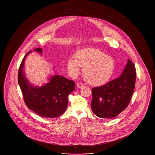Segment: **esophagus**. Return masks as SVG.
<instances>
[{
	"label": "esophagus",
	"instance_id": "obj_1",
	"mask_svg": "<svg viewBox=\"0 0 155 155\" xmlns=\"http://www.w3.org/2000/svg\"><path fill=\"white\" fill-rule=\"evenodd\" d=\"M77 87L78 88H82V87H84V85H83V84H82V83H77Z\"/></svg>",
	"mask_w": 155,
	"mask_h": 155
}]
</instances>
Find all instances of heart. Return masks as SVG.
Here are the masks:
<instances>
[{
    "mask_svg": "<svg viewBox=\"0 0 155 155\" xmlns=\"http://www.w3.org/2000/svg\"><path fill=\"white\" fill-rule=\"evenodd\" d=\"M83 68L85 80L93 85H101L110 79L115 69L113 58L94 48H87L76 52L74 59L70 58L67 63L69 74L75 77Z\"/></svg>",
    "mask_w": 155,
    "mask_h": 155,
    "instance_id": "obj_1",
    "label": "heart"
}]
</instances>
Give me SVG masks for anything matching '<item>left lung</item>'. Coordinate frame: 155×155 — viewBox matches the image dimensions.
Listing matches in <instances>:
<instances>
[{
  "label": "left lung",
  "instance_id": "8db88e82",
  "mask_svg": "<svg viewBox=\"0 0 155 155\" xmlns=\"http://www.w3.org/2000/svg\"><path fill=\"white\" fill-rule=\"evenodd\" d=\"M135 67L128 59L118 78L103 86L92 88L91 109L93 113L100 118L117 116L130 103L135 88Z\"/></svg>",
  "mask_w": 155,
  "mask_h": 155
}]
</instances>
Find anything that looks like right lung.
I'll return each mask as SVG.
<instances>
[{
    "label": "right lung",
    "instance_id": "right-lung-1",
    "mask_svg": "<svg viewBox=\"0 0 155 155\" xmlns=\"http://www.w3.org/2000/svg\"><path fill=\"white\" fill-rule=\"evenodd\" d=\"M41 54V48L34 50ZM28 52L22 59L18 70V82L24 101L30 110L38 116L46 118H56L62 115L68 105V96L75 89V83L63 76L54 75L42 86H34L30 83L24 73V62Z\"/></svg>",
    "mask_w": 155,
    "mask_h": 155
}]
</instances>
